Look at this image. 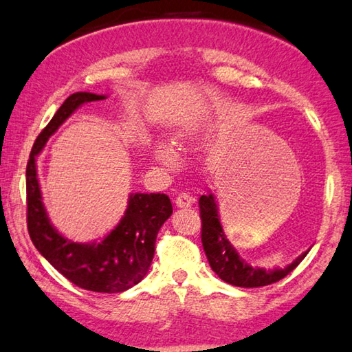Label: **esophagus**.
Returning <instances> with one entry per match:
<instances>
[{
	"mask_svg": "<svg viewBox=\"0 0 352 352\" xmlns=\"http://www.w3.org/2000/svg\"><path fill=\"white\" fill-rule=\"evenodd\" d=\"M194 201H195V198L192 195L184 194V192L178 194L177 198H175V204H177L178 208H189Z\"/></svg>",
	"mask_w": 352,
	"mask_h": 352,
	"instance_id": "esophagus-1",
	"label": "esophagus"
}]
</instances>
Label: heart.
I'll return each mask as SVG.
<instances>
[{
  "label": "heart",
  "mask_w": 352,
  "mask_h": 352,
  "mask_svg": "<svg viewBox=\"0 0 352 352\" xmlns=\"http://www.w3.org/2000/svg\"><path fill=\"white\" fill-rule=\"evenodd\" d=\"M155 155L158 162H162L164 166H172L175 163V154L172 152L169 146L166 144H158L155 148Z\"/></svg>",
  "instance_id": "obj_1"
}]
</instances>
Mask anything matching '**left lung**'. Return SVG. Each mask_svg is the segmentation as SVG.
I'll return each mask as SVG.
<instances>
[{
    "instance_id": "8db88e82",
    "label": "left lung",
    "mask_w": 352,
    "mask_h": 352,
    "mask_svg": "<svg viewBox=\"0 0 352 352\" xmlns=\"http://www.w3.org/2000/svg\"><path fill=\"white\" fill-rule=\"evenodd\" d=\"M198 206H200L201 217V243L208 261L217 276L229 285L240 287H260L276 283L296 270L300 261L309 252L308 249L302 255H298L291 265H287L283 270L276 267V270L266 271L263 267H254L240 257L226 239L220 223L215 197L212 194L201 195L198 200Z\"/></svg>"
}]
</instances>
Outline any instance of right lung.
Returning <instances> with one entry per match:
<instances>
[{
	"label": "right lung",
	"instance_id": "right-lung-1",
	"mask_svg": "<svg viewBox=\"0 0 352 352\" xmlns=\"http://www.w3.org/2000/svg\"><path fill=\"white\" fill-rule=\"evenodd\" d=\"M104 95L76 92L65 103L36 137L25 168L28 229L30 240L44 258L69 282L94 292H123L148 274L155 252L160 228L172 214L166 194H131L124 215L101 241L75 243L56 231L50 223L38 183L36 157L50 135L81 104L104 100Z\"/></svg>",
	"mask_w": 352,
	"mask_h": 352
}]
</instances>
